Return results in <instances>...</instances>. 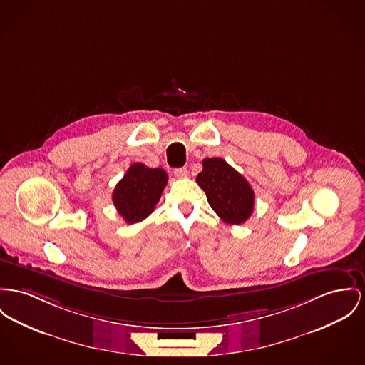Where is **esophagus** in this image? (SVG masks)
<instances>
[{"label":"esophagus","instance_id":"esophagus-1","mask_svg":"<svg viewBox=\"0 0 365 365\" xmlns=\"http://www.w3.org/2000/svg\"><path fill=\"white\" fill-rule=\"evenodd\" d=\"M174 174H175V177H178V178H185L187 175H188V171L185 168H180V169H175L174 170Z\"/></svg>","mask_w":365,"mask_h":365}]
</instances>
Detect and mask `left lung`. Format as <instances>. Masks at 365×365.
<instances>
[{
    "instance_id": "obj_1",
    "label": "left lung",
    "mask_w": 365,
    "mask_h": 365,
    "mask_svg": "<svg viewBox=\"0 0 365 365\" xmlns=\"http://www.w3.org/2000/svg\"><path fill=\"white\" fill-rule=\"evenodd\" d=\"M203 170L196 177L210 207L227 224L240 225L249 219L255 207V192L250 184L221 158H207Z\"/></svg>"
}]
</instances>
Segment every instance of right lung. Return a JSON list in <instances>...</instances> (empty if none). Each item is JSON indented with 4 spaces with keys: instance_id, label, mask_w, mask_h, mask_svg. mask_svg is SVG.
<instances>
[{
    "instance_id": "obj_1",
    "label": "right lung",
    "mask_w": 365,
    "mask_h": 365,
    "mask_svg": "<svg viewBox=\"0 0 365 365\" xmlns=\"http://www.w3.org/2000/svg\"><path fill=\"white\" fill-rule=\"evenodd\" d=\"M166 184L168 173L163 169L134 163L118 182L112 199L125 222H140L153 212Z\"/></svg>"
}]
</instances>
